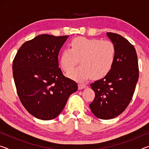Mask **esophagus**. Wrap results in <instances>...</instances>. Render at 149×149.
<instances>
[{"label":"esophagus","mask_w":149,"mask_h":149,"mask_svg":"<svg viewBox=\"0 0 149 149\" xmlns=\"http://www.w3.org/2000/svg\"><path fill=\"white\" fill-rule=\"evenodd\" d=\"M86 87V85L85 84H78V88H79V89H84Z\"/></svg>","instance_id":"obj_1"}]
</instances>
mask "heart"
I'll use <instances>...</instances> for the list:
<instances>
[{"label": "heart", "instance_id": "b5f03b06", "mask_svg": "<svg viewBox=\"0 0 149 149\" xmlns=\"http://www.w3.org/2000/svg\"><path fill=\"white\" fill-rule=\"evenodd\" d=\"M60 55L62 70L68 72L79 60L81 65L68 73V76L77 81H85L92 76L100 79L109 74L115 62L116 48L112 41L77 37Z\"/></svg>", "mask_w": 149, "mask_h": 149}]
</instances>
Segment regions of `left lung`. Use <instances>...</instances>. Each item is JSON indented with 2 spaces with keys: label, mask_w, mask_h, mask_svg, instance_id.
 Instances as JSON below:
<instances>
[{
  "label": "left lung",
  "mask_w": 149,
  "mask_h": 149,
  "mask_svg": "<svg viewBox=\"0 0 149 149\" xmlns=\"http://www.w3.org/2000/svg\"><path fill=\"white\" fill-rule=\"evenodd\" d=\"M116 48L115 62L109 74L91 84L95 97L89 104L96 117L110 120L119 116L132 100L139 79L137 56L134 47L120 35L107 33Z\"/></svg>",
  "instance_id": "8db88e82"
}]
</instances>
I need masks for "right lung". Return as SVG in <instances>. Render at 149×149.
<instances>
[{"instance_id": "obj_1", "label": "right lung", "mask_w": 149, "mask_h": 149, "mask_svg": "<svg viewBox=\"0 0 149 149\" xmlns=\"http://www.w3.org/2000/svg\"><path fill=\"white\" fill-rule=\"evenodd\" d=\"M68 37L39 35L24 42L14 59L13 76L20 101L38 119L56 118L77 90L76 83L64 77L58 67L60 50Z\"/></svg>"}]
</instances>
